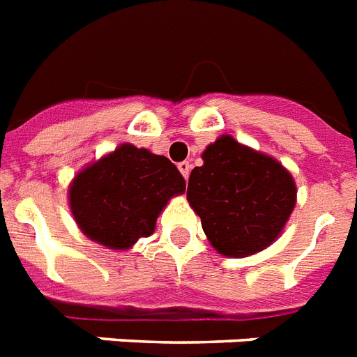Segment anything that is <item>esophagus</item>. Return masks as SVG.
Returning a JSON list of instances; mask_svg holds the SVG:
<instances>
[{
	"instance_id": "1",
	"label": "esophagus",
	"mask_w": 357,
	"mask_h": 357,
	"mask_svg": "<svg viewBox=\"0 0 357 357\" xmlns=\"http://www.w3.org/2000/svg\"><path fill=\"white\" fill-rule=\"evenodd\" d=\"M178 172L182 173V176H184V178H188V176H190V172H191L190 162H181V164H178Z\"/></svg>"
}]
</instances>
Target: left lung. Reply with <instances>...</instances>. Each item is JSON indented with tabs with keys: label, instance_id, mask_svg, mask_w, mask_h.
Listing matches in <instances>:
<instances>
[{
	"label": "left lung",
	"instance_id": "1",
	"mask_svg": "<svg viewBox=\"0 0 357 357\" xmlns=\"http://www.w3.org/2000/svg\"><path fill=\"white\" fill-rule=\"evenodd\" d=\"M188 182V202L210 244L243 259L278 241L297 202L291 173L278 158L222 135L202 151Z\"/></svg>",
	"mask_w": 357,
	"mask_h": 357
}]
</instances>
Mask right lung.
I'll return each instance as SVG.
<instances>
[{
  "instance_id": "add662e5",
  "label": "right lung",
  "mask_w": 357,
  "mask_h": 357,
  "mask_svg": "<svg viewBox=\"0 0 357 357\" xmlns=\"http://www.w3.org/2000/svg\"><path fill=\"white\" fill-rule=\"evenodd\" d=\"M184 191V176L166 157L120 144L76 173L67 199L85 237L126 252L155 231L167 202Z\"/></svg>"
}]
</instances>
